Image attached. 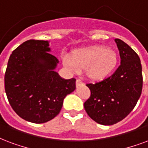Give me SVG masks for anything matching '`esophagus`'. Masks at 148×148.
I'll use <instances>...</instances> for the list:
<instances>
[{
  "label": "esophagus",
  "mask_w": 148,
  "mask_h": 148,
  "mask_svg": "<svg viewBox=\"0 0 148 148\" xmlns=\"http://www.w3.org/2000/svg\"><path fill=\"white\" fill-rule=\"evenodd\" d=\"M83 84H84V83H83L80 79H77V80H76V86H77V87H79V86H83Z\"/></svg>",
  "instance_id": "obj_1"
}]
</instances>
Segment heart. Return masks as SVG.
Wrapping results in <instances>:
<instances>
[{
    "label": "heart",
    "instance_id": "b5f03b06",
    "mask_svg": "<svg viewBox=\"0 0 148 148\" xmlns=\"http://www.w3.org/2000/svg\"><path fill=\"white\" fill-rule=\"evenodd\" d=\"M64 65L73 72L86 70L92 79L104 78L117 65L118 56L115 51L103 47H94L76 53L74 58H64Z\"/></svg>",
    "mask_w": 148,
    "mask_h": 148
}]
</instances>
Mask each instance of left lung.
I'll return each instance as SVG.
<instances>
[{
    "label": "left lung",
    "mask_w": 148,
    "mask_h": 148,
    "mask_svg": "<svg viewBox=\"0 0 148 148\" xmlns=\"http://www.w3.org/2000/svg\"><path fill=\"white\" fill-rule=\"evenodd\" d=\"M121 64L112 75L88 83L90 97L84 103L87 115L96 123L111 125L125 119L136 106L142 92V66L138 54L125 42L115 39Z\"/></svg>",
    "instance_id": "8db88e82"
}]
</instances>
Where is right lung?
Segmentation results:
<instances>
[{
	"instance_id": "right-lung-1",
	"label": "right lung",
	"mask_w": 148,
	"mask_h": 148,
	"mask_svg": "<svg viewBox=\"0 0 148 148\" xmlns=\"http://www.w3.org/2000/svg\"><path fill=\"white\" fill-rule=\"evenodd\" d=\"M47 40H29L12 52L4 75L9 104L18 116L44 123L58 115L63 101L75 89V79H65L54 69L58 60Z\"/></svg>"
}]
</instances>
